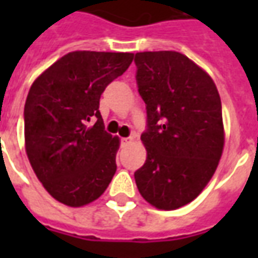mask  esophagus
<instances>
[{
  "label": "esophagus",
  "mask_w": 258,
  "mask_h": 258,
  "mask_svg": "<svg viewBox=\"0 0 258 258\" xmlns=\"http://www.w3.org/2000/svg\"><path fill=\"white\" fill-rule=\"evenodd\" d=\"M131 142H133V138H131V137H130V138H121V145L123 146H128Z\"/></svg>",
  "instance_id": "34e87169"
}]
</instances>
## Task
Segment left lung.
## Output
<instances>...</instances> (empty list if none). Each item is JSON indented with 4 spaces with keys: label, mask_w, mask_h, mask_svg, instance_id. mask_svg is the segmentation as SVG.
<instances>
[{
    "label": "left lung",
    "mask_w": 258,
    "mask_h": 258,
    "mask_svg": "<svg viewBox=\"0 0 258 258\" xmlns=\"http://www.w3.org/2000/svg\"><path fill=\"white\" fill-rule=\"evenodd\" d=\"M134 62L148 155L135 182L148 203L175 210L198 198L216 173L224 149L221 99L210 76L182 53L138 52Z\"/></svg>",
    "instance_id": "8db88e82"
}]
</instances>
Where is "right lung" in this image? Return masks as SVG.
<instances>
[{"mask_svg":"<svg viewBox=\"0 0 258 258\" xmlns=\"http://www.w3.org/2000/svg\"><path fill=\"white\" fill-rule=\"evenodd\" d=\"M133 58L130 52L74 51L31 85L25 105L26 153L48 194L63 205L96 200L116 173L120 141L105 131L99 99Z\"/></svg>","mask_w":258,"mask_h":258,"instance_id":"obj_1","label":"right lung"}]
</instances>
